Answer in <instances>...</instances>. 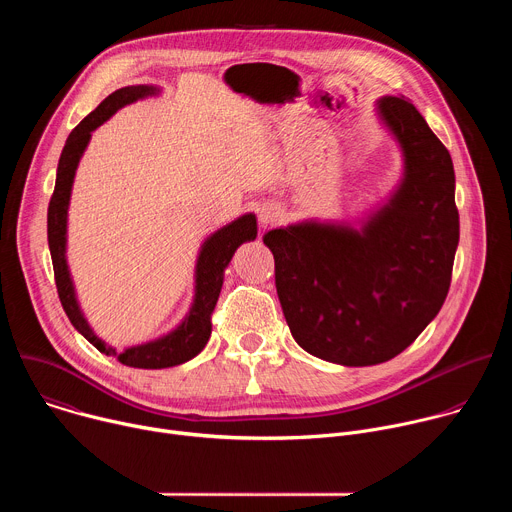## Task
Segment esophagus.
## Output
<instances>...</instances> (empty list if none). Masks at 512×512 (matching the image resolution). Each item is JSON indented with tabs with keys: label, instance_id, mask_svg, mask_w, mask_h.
Wrapping results in <instances>:
<instances>
[{
	"label": "esophagus",
	"instance_id": "34e87169",
	"mask_svg": "<svg viewBox=\"0 0 512 512\" xmlns=\"http://www.w3.org/2000/svg\"><path fill=\"white\" fill-rule=\"evenodd\" d=\"M281 218V210H279V206H275V204H263L261 206V210H259V221H261V225H273V223H277Z\"/></svg>",
	"mask_w": 512,
	"mask_h": 512
}]
</instances>
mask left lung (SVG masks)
Wrapping results in <instances>:
<instances>
[{"mask_svg":"<svg viewBox=\"0 0 512 512\" xmlns=\"http://www.w3.org/2000/svg\"><path fill=\"white\" fill-rule=\"evenodd\" d=\"M399 139L405 178L362 231L318 223L263 237L291 336L310 354L369 367L401 354L442 310L460 241L446 145L405 97L379 101Z\"/></svg>","mask_w":512,"mask_h":512,"instance_id":"8db88e82","label":"left lung"}]
</instances>
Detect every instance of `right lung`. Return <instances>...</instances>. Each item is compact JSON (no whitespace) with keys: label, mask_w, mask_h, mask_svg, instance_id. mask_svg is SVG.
Instances as JSON below:
<instances>
[{"label":"right lung","mask_w":512,"mask_h":512,"mask_svg":"<svg viewBox=\"0 0 512 512\" xmlns=\"http://www.w3.org/2000/svg\"><path fill=\"white\" fill-rule=\"evenodd\" d=\"M156 93L154 87H123L115 93H111L93 113H89L66 139L64 150L60 154L58 172H56V184L54 192L50 196L48 204V247L54 267V281L58 289L60 304L70 320L99 352L107 356H115L125 367L133 369H168L182 364L190 358H194L208 342L212 332V312L218 302V294L223 287V271L233 259L237 247L245 241H253L257 237V221L255 214H245L231 225L216 231L212 237L206 239L202 245L198 263H196V296L194 304L184 318V322L170 334L145 342L139 346L125 348L117 352L115 348L107 346L103 340H99L93 330L89 328L87 320L83 318L77 298L75 287H72L68 265H66V210L70 200V188L72 180H75V172L79 166V160L87 148L91 139V131L97 129L103 121H107L119 107L133 103L135 99H141L145 95Z\"/></svg>","instance_id":"right-lung-1"}]
</instances>
